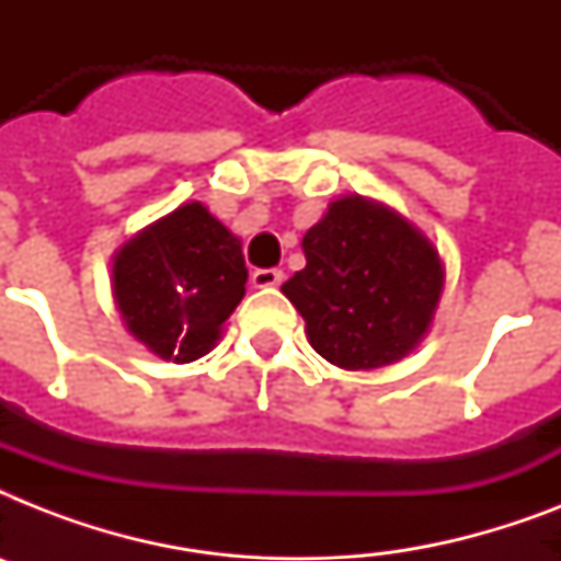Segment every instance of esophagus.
Returning <instances> with one entry per match:
<instances>
[{"label":"esophagus","mask_w":561,"mask_h":561,"mask_svg":"<svg viewBox=\"0 0 561 561\" xmlns=\"http://www.w3.org/2000/svg\"><path fill=\"white\" fill-rule=\"evenodd\" d=\"M253 285L255 288H276V285H282V279H285V273L279 271V267H259V271H253Z\"/></svg>","instance_id":"34e87169"}]
</instances>
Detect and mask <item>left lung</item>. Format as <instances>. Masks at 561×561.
<instances>
[{
	"label": "left lung",
	"mask_w": 561,
	"mask_h": 561,
	"mask_svg": "<svg viewBox=\"0 0 561 561\" xmlns=\"http://www.w3.org/2000/svg\"><path fill=\"white\" fill-rule=\"evenodd\" d=\"M306 267L282 285L308 341L343 369L404 358L443 294L436 247L413 224L364 197H343L302 238Z\"/></svg>",
	"instance_id": "left-lung-1"
}]
</instances>
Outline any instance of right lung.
I'll return each mask as SVG.
<instances>
[{"instance_id":"right-lung-1","label":"right lung","mask_w":561,"mask_h":561,"mask_svg":"<svg viewBox=\"0 0 561 561\" xmlns=\"http://www.w3.org/2000/svg\"><path fill=\"white\" fill-rule=\"evenodd\" d=\"M241 241L201 203L130 238L113 262V297L127 332L160 358L188 364L215 346L244 297Z\"/></svg>"}]
</instances>
